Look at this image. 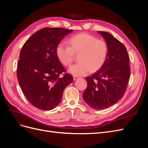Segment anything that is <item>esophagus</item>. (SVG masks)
<instances>
[{"label": "esophagus", "mask_w": 148, "mask_h": 148, "mask_svg": "<svg viewBox=\"0 0 148 148\" xmlns=\"http://www.w3.org/2000/svg\"><path fill=\"white\" fill-rule=\"evenodd\" d=\"M78 78H79V77H77V76H73V80H74V81L77 80Z\"/></svg>", "instance_id": "34e87169"}]
</instances>
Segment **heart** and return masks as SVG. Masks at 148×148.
<instances>
[{"mask_svg":"<svg viewBox=\"0 0 148 148\" xmlns=\"http://www.w3.org/2000/svg\"><path fill=\"white\" fill-rule=\"evenodd\" d=\"M69 46L60 42L56 47L58 59L65 66L72 63L75 54L78 55L79 62L70 66L69 73L75 76H84L95 71L104 65L108 55L109 47L106 41L95 36L82 33L69 39Z\"/></svg>","mask_w":148,"mask_h":148,"instance_id":"heart-1","label":"heart"}]
</instances>
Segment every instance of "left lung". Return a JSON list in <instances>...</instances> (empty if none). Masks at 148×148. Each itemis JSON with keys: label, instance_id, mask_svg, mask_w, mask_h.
<instances>
[{"label": "left lung", "instance_id": "1", "mask_svg": "<svg viewBox=\"0 0 148 148\" xmlns=\"http://www.w3.org/2000/svg\"><path fill=\"white\" fill-rule=\"evenodd\" d=\"M109 47L105 64L90 77H86V89L83 97L91 108L102 110L116 104L126 91L130 76L127 49L112 35L98 31Z\"/></svg>", "mask_w": 148, "mask_h": 148}]
</instances>
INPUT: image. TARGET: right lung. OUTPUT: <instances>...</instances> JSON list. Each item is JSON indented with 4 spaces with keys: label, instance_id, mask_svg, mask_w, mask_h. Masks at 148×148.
Masks as SVG:
<instances>
[{
    "label": "right lung",
    "instance_id": "right-lung-1",
    "mask_svg": "<svg viewBox=\"0 0 148 148\" xmlns=\"http://www.w3.org/2000/svg\"><path fill=\"white\" fill-rule=\"evenodd\" d=\"M73 30L44 28L25 42L20 53L17 78L26 99L36 108L52 110L61 101L65 88L73 82L56 55L61 40ZM64 73L63 77L60 75Z\"/></svg>",
    "mask_w": 148,
    "mask_h": 148
}]
</instances>
